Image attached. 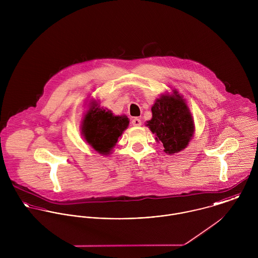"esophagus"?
Masks as SVG:
<instances>
[{"label": "esophagus", "instance_id": "esophagus-1", "mask_svg": "<svg viewBox=\"0 0 258 258\" xmlns=\"http://www.w3.org/2000/svg\"><path fill=\"white\" fill-rule=\"evenodd\" d=\"M141 124H142L141 119H139V118H134V119H132V125H133V126H141Z\"/></svg>", "mask_w": 258, "mask_h": 258}]
</instances>
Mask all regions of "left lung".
<instances>
[{"label":"left lung","mask_w":258,"mask_h":258,"mask_svg":"<svg viewBox=\"0 0 258 258\" xmlns=\"http://www.w3.org/2000/svg\"><path fill=\"white\" fill-rule=\"evenodd\" d=\"M152 119L146 126L155 134L164 152L173 155L183 151L194 137L195 122L185 99L177 91L163 93L152 108Z\"/></svg>","instance_id":"left-lung-1"}]
</instances>
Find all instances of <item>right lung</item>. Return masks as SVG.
Returning <instances> with one entry per match:
<instances>
[{"mask_svg": "<svg viewBox=\"0 0 258 258\" xmlns=\"http://www.w3.org/2000/svg\"><path fill=\"white\" fill-rule=\"evenodd\" d=\"M81 124V135L90 147L102 156H108L116 146L119 137L129 126L126 115H114L112 111L99 106V102L90 99Z\"/></svg>", "mask_w": 258, "mask_h": 258, "instance_id": "add662e5", "label": "right lung"}]
</instances>
